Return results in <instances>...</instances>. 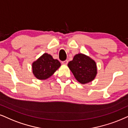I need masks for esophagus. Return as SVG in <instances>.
<instances>
[{"label":"esophagus","instance_id":"34e87169","mask_svg":"<svg viewBox=\"0 0 128 128\" xmlns=\"http://www.w3.org/2000/svg\"><path fill=\"white\" fill-rule=\"evenodd\" d=\"M62 64H64V65H67L68 64V61L67 60H65L64 61H62Z\"/></svg>","mask_w":128,"mask_h":128}]
</instances>
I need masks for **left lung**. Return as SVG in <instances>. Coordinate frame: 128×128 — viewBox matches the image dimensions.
Returning <instances> with one entry per match:
<instances>
[{
	"instance_id": "obj_1",
	"label": "left lung",
	"mask_w": 128,
	"mask_h": 128,
	"mask_svg": "<svg viewBox=\"0 0 128 128\" xmlns=\"http://www.w3.org/2000/svg\"><path fill=\"white\" fill-rule=\"evenodd\" d=\"M68 66L76 80L82 84L92 82L96 76V62L84 54L76 55L73 60L68 62Z\"/></svg>"
}]
</instances>
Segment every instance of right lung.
I'll use <instances>...</instances> for the list:
<instances>
[{"label":"right lung","instance_id":"right-lung-1","mask_svg":"<svg viewBox=\"0 0 128 128\" xmlns=\"http://www.w3.org/2000/svg\"><path fill=\"white\" fill-rule=\"evenodd\" d=\"M57 60H54L51 55L45 53L32 64V70L34 76L40 80L49 78L60 67Z\"/></svg>","mask_w":128,"mask_h":128}]
</instances>
